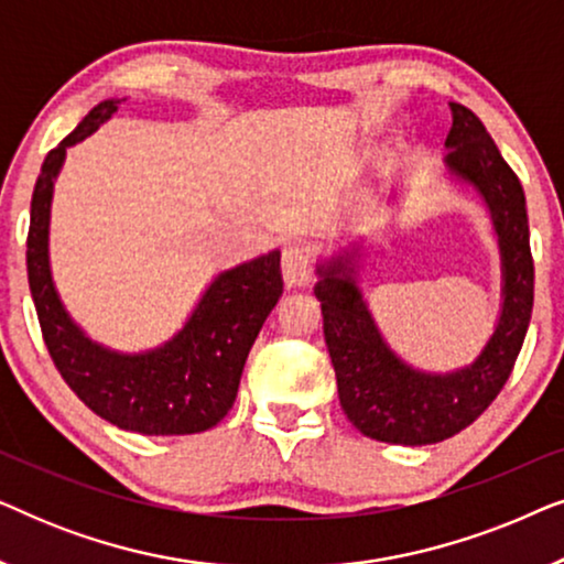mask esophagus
I'll return each instance as SVG.
<instances>
[{
  "label": "esophagus",
  "instance_id": "obj_1",
  "mask_svg": "<svg viewBox=\"0 0 564 564\" xmlns=\"http://www.w3.org/2000/svg\"><path fill=\"white\" fill-rule=\"evenodd\" d=\"M282 274L288 288H305L311 282V257H307V251L300 243L284 246Z\"/></svg>",
  "mask_w": 564,
  "mask_h": 564
}]
</instances>
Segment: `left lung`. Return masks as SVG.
<instances>
[{
	"label": "left lung",
	"mask_w": 564,
	"mask_h": 564,
	"mask_svg": "<svg viewBox=\"0 0 564 564\" xmlns=\"http://www.w3.org/2000/svg\"><path fill=\"white\" fill-rule=\"evenodd\" d=\"M446 172L488 207L500 249V315L475 361L454 372H423L384 341L361 295L359 249H344L315 267L323 334L334 361L338 400L369 438L403 446L444 442L467 429L503 390L527 336L534 307V261L529 249L527 197L480 118L449 102Z\"/></svg>",
	"instance_id": "left-lung-1"
}]
</instances>
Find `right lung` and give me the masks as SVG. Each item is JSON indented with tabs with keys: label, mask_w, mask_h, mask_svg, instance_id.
Returning <instances> with one entry per match:
<instances>
[{
	"label": "right lung",
	"mask_w": 564,
	"mask_h": 564,
	"mask_svg": "<svg viewBox=\"0 0 564 564\" xmlns=\"http://www.w3.org/2000/svg\"><path fill=\"white\" fill-rule=\"evenodd\" d=\"M122 102L126 97L99 102L43 161L30 203V295L53 365L99 419L145 436L199 434L234 408L246 357L282 297L280 251L220 272L207 284L187 323L156 349L122 354L91 341L68 315L53 284L48 259L53 184L66 149L95 133Z\"/></svg>",
	"instance_id": "add662e5"
}]
</instances>
